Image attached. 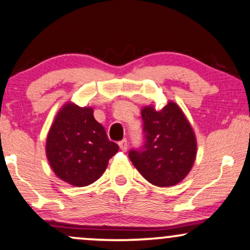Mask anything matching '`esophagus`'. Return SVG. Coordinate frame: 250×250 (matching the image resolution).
I'll return each mask as SVG.
<instances>
[{"mask_svg":"<svg viewBox=\"0 0 250 250\" xmlns=\"http://www.w3.org/2000/svg\"><path fill=\"white\" fill-rule=\"evenodd\" d=\"M127 139H123L119 142V147L122 148L123 151H126V149H127Z\"/></svg>","mask_w":250,"mask_h":250,"instance_id":"obj_1","label":"esophagus"}]
</instances>
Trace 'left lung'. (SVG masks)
<instances>
[{
	"instance_id": "obj_1",
	"label": "left lung",
	"mask_w": 250,
	"mask_h": 250,
	"mask_svg": "<svg viewBox=\"0 0 250 250\" xmlns=\"http://www.w3.org/2000/svg\"><path fill=\"white\" fill-rule=\"evenodd\" d=\"M144 144L128 157L148 183L174 186L188 174L196 155L194 132L183 111L169 102L160 111L146 106L142 111Z\"/></svg>"
}]
</instances>
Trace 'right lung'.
Here are the masks:
<instances>
[{"label": "right lung", "mask_w": 250, "mask_h": 250, "mask_svg": "<svg viewBox=\"0 0 250 250\" xmlns=\"http://www.w3.org/2000/svg\"><path fill=\"white\" fill-rule=\"evenodd\" d=\"M119 146L108 140L91 107L66 104L58 112L46 139V157L58 178L77 187L96 181Z\"/></svg>", "instance_id": "add662e5"}]
</instances>
